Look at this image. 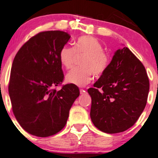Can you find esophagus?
I'll list each match as a JSON object with an SVG mask.
<instances>
[{
  "mask_svg": "<svg viewBox=\"0 0 158 158\" xmlns=\"http://www.w3.org/2000/svg\"><path fill=\"white\" fill-rule=\"evenodd\" d=\"M85 90H84V89H80V94H85Z\"/></svg>",
  "mask_w": 158,
  "mask_h": 158,
  "instance_id": "1",
  "label": "esophagus"
}]
</instances>
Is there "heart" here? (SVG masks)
Instances as JSON below:
<instances>
[{"mask_svg": "<svg viewBox=\"0 0 158 158\" xmlns=\"http://www.w3.org/2000/svg\"><path fill=\"white\" fill-rule=\"evenodd\" d=\"M103 50L102 43L89 35L79 38L74 48L68 45L63 47L59 52V60L64 68L72 66L76 53L85 54L81 61V68L71 69L67 73L66 81L82 87L91 81L93 73L97 77L104 73L110 64V58Z\"/></svg>", "mask_w": 158, "mask_h": 158, "instance_id": "1", "label": "heart"}]
</instances>
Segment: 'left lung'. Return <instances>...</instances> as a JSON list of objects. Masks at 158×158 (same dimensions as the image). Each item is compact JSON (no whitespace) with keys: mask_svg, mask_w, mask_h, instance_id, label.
Returning <instances> with one entry per match:
<instances>
[{"mask_svg":"<svg viewBox=\"0 0 158 158\" xmlns=\"http://www.w3.org/2000/svg\"><path fill=\"white\" fill-rule=\"evenodd\" d=\"M94 87L88 90L92 122L100 131L115 134L137 122L147 102L149 81L140 61L124 47L115 51Z\"/></svg>","mask_w":158,"mask_h":158,"instance_id":"8db88e82","label":"left lung"}]
</instances>
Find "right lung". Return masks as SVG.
<instances>
[{
    "instance_id": "obj_1",
    "label": "right lung",
    "mask_w": 158,
    "mask_h": 158,
    "mask_svg": "<svg viewBox=\"0 0 158 158\" xmlns=\"http://www.w3.org/2000/svg\"><path fill=\"white\" fill-rule=\"evenodd\" d=\"M70 39L59 30L40 32L21 47L12 62L9 85L12 110L30 135L46 137L61 131L79 96L73 84L53 88L64 79L59 52Z\"/></svg>"
}]
</instances>
